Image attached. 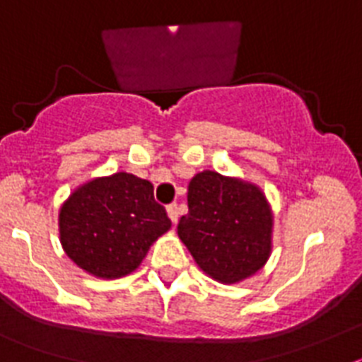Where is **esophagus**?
<instances>
[{
  "label": "esophagus",
  "instance_id": "esophagus-1",
  "mask_svg": "<svg viewBox=\"0 0 362 362\" xmlns=\"http://www.w3.org/2000/svg\"><path fill=\"white\" fill-rule=\"evenodd\" d=\"M167 214H169L173 223L178 221V206H176V204H169V206H167Z\"/></svg>",
  "mask_w": 362,
  "mask_h": 362
}]
</instances>
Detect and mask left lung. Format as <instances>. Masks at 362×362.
Instances as JSON below:
<instances>
[{
  "mask_svg": "<svg viewBox=\"0 0 362 362\" xmlns=\"http://www.w3.org/2000/svg\"><path fill=\"white\" fill-rule=\"evenodd\" d=\"M178 236L202 272L219 283L251 277L272 252V208L255 184L202 171L187 187Z\"/></svg>",
  "mask_w": 362,
  "mask_h": 362,
  "instance_id": "left-lung-1",
  "label": "left lung"
}]
</instances>
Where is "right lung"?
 <instances>
[{"label": "right lung", "instance_id": "add662e5", "mask_svg": "<svg viewBox=\"0 0 362 362\" xmlns=\"http://www.w3.org/2000/svg\"><path fill=\"white\" fill-rule=\"evenodd\" d=\"M171 228L154 186L115 173L79 186L59 211L66 257L100 279H119L139 267L152 243Z\"/></svg>", "mask_w": 362, "mask_h": 362}]
</instances>
